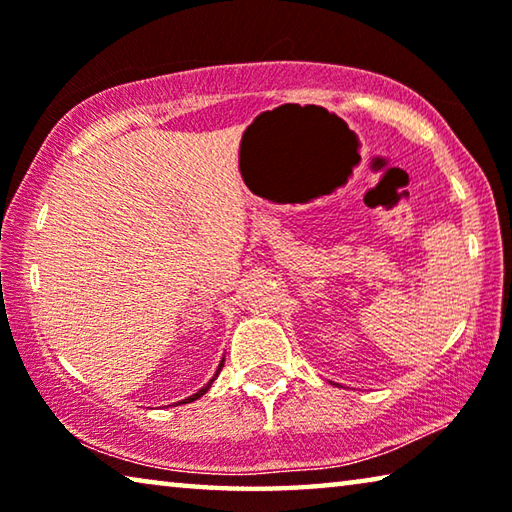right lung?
Segmentation results:
<instances>
[{
  "label": "right lung",
  "instance_id": "right-lung-1",
  "mask_svg": "<svg viewBox=\"0 0 512 512\" xmlns=\"http://www.w3.org/2000/svg\"><path fill=\"white\" fill-rule=\"evenodd\" d=\"M223 361H225V357L221 359V363H219V368H216V372H214V377L210 379V381H207V384L201 388V391H196L194 395H189L187 397V400H183V402H178V404H189V402H194V400H198V397H203L207 391H210V386H212V381L216 379V377H219V372H221V368H223Z\"/></svg>",
  "mask_w": 512,
  "mask_h": 512
}]
</instances>
